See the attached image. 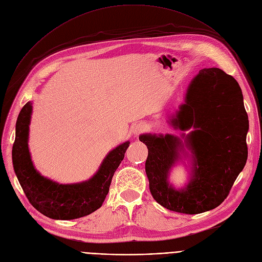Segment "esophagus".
I'll use <instances>...</instances> for the list:
<instances>
[{
    "label": "esophagus",
    "instance_id": "esophagus-1",
    "mask_svg": "<svg viewBox=\"0 0 262 262\" xmlns=\"http://www.w3.org/2000/svg\"><path fill=\"white\" fill-rule=\"evenodd\" d=\"M147 130V124L144 122H140V123H137L136 125L134 126V135L135 136H138Z\"/></svg>",
    "mask_w": 262,
    "mask_h": 262
}]
</instances>
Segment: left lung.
I'll use <instances>...</instances> for the list:
<instances>
[{
    "mask_svg": "<svg viewBox=\"0 0 262 262\" xmlns=\"http://www.w3.org/2000/svg\"><path fill=\"white\" fill-rule=\"evenodd\" d=\"M170 124L175 129L192 130L181 138L170 134L139 137L148 149L145 172L150 193L175 212L196 214L214 209L227 198L247 159L249 120L238 81L219 68L203 69L191 80L185 104ZM187 150L192 157L190 181L185 188L175 189L168 174Z\"/></svg>",
    "mask_w": 262,
    "mask_h": 262,
    "instance_id": "1",
    "label": "left lung"
}]
</instances>
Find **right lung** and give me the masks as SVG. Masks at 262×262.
<instances>
[{"mask_svg": "<svg viewBox=\"0 0 262 262\" xmlns=\"http://www.w3.org/2000/svg\"><path fill=\"white\" fill-rule=\"evenodd\" d=\"M32 109L31 102L21 109L12 145L13 169L26 198L39 212L54 220L78 219L99 209L129 141L110 150L90 180L77 184H58L41 175L33 164L27 143Z\"/></svg>", "mask_w": 262, "mask_h": 262, "instance_id": "right-lung-1", "label": "right lung"}]
</instances>
